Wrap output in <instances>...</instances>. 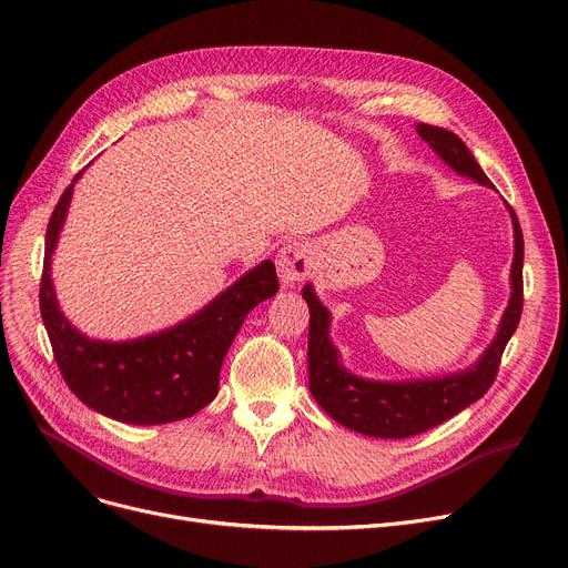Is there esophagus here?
Segmentation results:
<instances>
[{"label": "esophagus", "mask_w": 568, "mask_h": 568, "mask_svg": "<svg viewBox=\"0 0 568 568\" xmlns=\"http://www.w3.org/2000/svg\"><path fill=\"white\" fill-rule=\"evenodd\" d=\"M314 250L303 240H293L277 254V273L284 286H293L312 275L314 270Z\"/></svg>", "instance_id": "1"}]
</instances>
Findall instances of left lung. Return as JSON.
<instances>
[{
    "instance_id": "8db88e82",
    "label": "left lung",
    "mask_w": 568,
    "mask_h": 568,
    "mask_svg": "<svg viewBox=\"0 0 568 568\" xmlns=\"http://www.w3.org/2000/svg\"><path fill=\"white\" fill-rule=\"evenodd\" d=\"M416 131L457 175L495 189V184L478 166L471 150L453 131L423 122L416 124ZM504 205L508 207L513 224V263L508 277L510 298L493 342L485 346L483 354L471 365L463 369L402 382H379L354 374L348 367H344L339 348L331 339V310L318 301V295L310 282L303 286V298L310 307V393L333 420L348 429L361 432L365 437L404 439L442 425L444 420L460 414L469 404L488 393L497 376L504 348L513 333H516L523 314L525 240L516 212H513L506 201Z\"/></svg>"
}]
</instances>
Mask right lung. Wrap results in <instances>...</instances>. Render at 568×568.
I'll return each mask as SVG.
<instances>
[{"label":"right lung","instance_id":"right-lung-1","mask_svg":"<svg viewBox=\"0 0 568 568\" xmlns=\"http://www.w3.org/2000/svg\"><path fill=\"white\" fill-rule=\"evenodd\" d=\"M52 210L45 231L41 316L52 354L71 393L97 414L129 425H164L194 416L220 390V369L247 314L280 288L275 263L265 258L175 326L133 339H97L64 316L52 254L64 229L73 184Z\"/></svg>","mask_w":568,"mask_h":568}]
</instances>
